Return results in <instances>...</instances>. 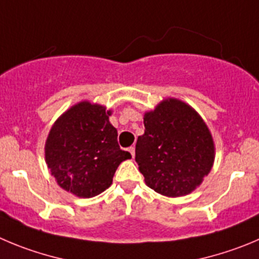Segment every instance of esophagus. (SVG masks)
I'll list each match as a JSON object with an SVG mask.
<instances>
[{
	"mask_svg": "<svg viewBox=\"0 0 259 259\" xmlns=\"http://www.w3.org/2000/svg\"><path fill=\"white\" fill-rule=\"evenodd\" d=\"M127 151H129V153L132 154V157L135 156V148H134V147H130V148H127Z\"/></svg>",
	"mask_w": 259,
	"mask_h": 259,
	"instance_id": "obj_1",
	"label": "esophagus"
}]
</instances>
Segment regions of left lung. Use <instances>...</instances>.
Listing matches in <instances>:
<instances>
[{
  "label": "left lung",
  "instance_id": "1",
  "mask_svg": "<svg viewBox=\"0 0 259 259\" xmlns=\"http://www.w3.org/2000/svg\"><path fill=\"white\" fill-rule=\"evenodd\" d=\"M135 161L146 184L166 197L189 194L213 165L211 133L200 116L181 101L166 100L144 115Z\"/></svg>",
  "mask_w": 259,
  "mask_h": 259
}]
</instances>
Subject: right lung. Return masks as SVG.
<instances>
[{
	"label": "right lung",
	"instance_id": "1",
	"mask_svg": "<svg viewBox=\"0 0 259 259\" xmlns=\"http://www.w3.org/2000/svg\"><path fill=\"white\" fill-rule=\"evenodd\" d=\"M103 106L80 102L55 122L46 142V162L62 189L81 198L105 192L117 166L132 154L120 149L117 130Z\"/></svg>",
	"mask_w": 259,
	"mask_h": 259
}]
</instances>
